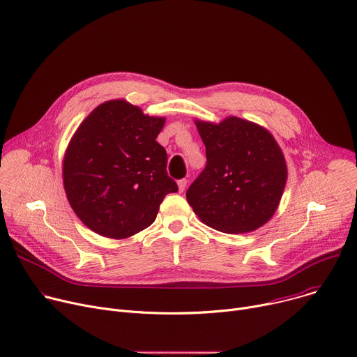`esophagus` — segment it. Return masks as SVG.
<instances>
[{
	"mask_svg": "<svg viewBox=\"0 0 357 357\" xmlns=\"http://www.w3.org/2000/svg\"><path fill=\"white\" fill-rule=\"evenodd\" d=\"M186 185H188V181H186V179H179V181H178L179 192H183V190H185V188H186Z\"/></svg>",
	"mask_w": 357,
	"mask_h": 357,
	"instance_id": "obj_1",
	"label": "esophagus"
}]
</instances>
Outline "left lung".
I'll return each instance as SVG.
<instances>
[{
	"label": "left lung",
	"instance_id": "obj_1",
	"mask_svg": "<svg viewBox=\"0 0 357 357\" xmlns=\"http://www.w3.org/2000/svg\"><path fill=\"white\" fill-rule=\"evenodd\" d=\"M206 167L186 190L188 204L211 228L252 232L276 212L286 185L284 156L268 129L229 116L197 121Z\"/></svg>",
	"mask_w": 357,
	"mask_h": 357
}]
</instances>
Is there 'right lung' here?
Returning a JSON list of instances; mask_svg holds the SVG:
<instances>
[{
	"instance_id": "1",
	"label": "right lung",
	"mask_w": 357,
	"mask_h": 357,
	"mask_svg": "<svg viewBox=\"0 0 357 357\" xmlns=\"http://www.w3.org/2000/svg\"><path fill=\"white\" fill-rule=\"evenodd\" d=\"M165 118L148 116L123 100L96 107L79 125L63 158L68 202L89 229L112 239L153 223L159 205L178 190L156 137Z\"/></svg>"
}]
</instances>
